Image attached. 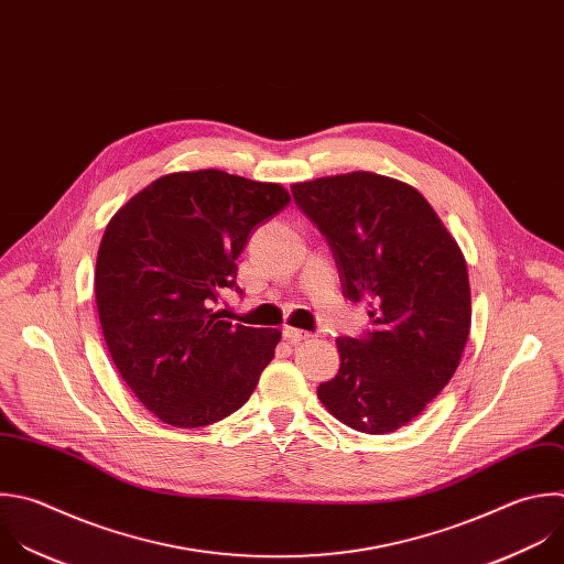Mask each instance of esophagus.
Returning a JSON list of instances; mask_svg holds the SVG:
<instances>
[{
    "label": "esophagus",
    "instance_id": "obj_1",
    "mask_svg": "<svg viewBox=\"0 0 564 564\" xmlns=\"http://www.w3.org/2000/svg\"><path fill=\"white\" fill-rule=\"evenodd\" d=\"M310 336H312V334L305 332V329H296V327H290V325L283 327V338H288L290 343H299V340H305V338H310Z\"/></svg>",
    "mask_w": 564,
    "mask_h": 564
}]
</instances>
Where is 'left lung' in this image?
Segmentation results:
<instances>
[{
	"label": "left lung",
	"mask_w": 564,
	"mask_h": 564,
	"mask_svg": "<svg viewBox=\"0 0 564 564\" xmlns=\"http://www.w3.org/2000/svg\"><path fill=\"white\" fill-rule=\"evenodd\" d=\"M292 197L325 237L343 296L371 318L365 334L336 340L340 367L318 399L356 432H397L460 362L471 325L463 252L423 195L390 176H321L294 183Z\"/></svg>",
	"instance_id": "8db88e82"
}]
</instances>
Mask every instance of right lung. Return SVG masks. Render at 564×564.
Instances as JSON below:
<instances>
[{
  "instance_id": "obj_1",
  "label": "right lung",
  "mask_w": 564,
  "mask_h": 564,
  "mask_svg": "<svg viewBox=\"0 0 564 564\" xmlns=\"http://www.w3.org/2000/svg\"><path fill=\"white\" fill-rule=\"evenodd\" d=\"M290 195L221 170L152 181L108 224L95 296L108 351L132 394L172 427H206L246 405L274 358L279 329L215 310L237 285L252 232Z\"/></svg>"
}]
</instances>
